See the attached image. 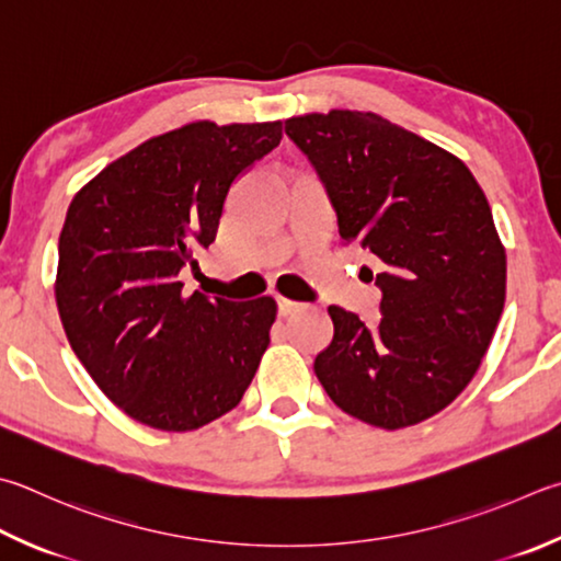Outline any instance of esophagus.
<instances>
[{"label":"esophagus","instance_id":"34e87169","mask_svg":"<svg viewBox=\"0 0 561 561\" xmlns=\"http://www.w3.org/2000/svg\"><path fill=\"white\" fill-rule=\"evenodd\" d=\"M301 307H304V304H299V301H291V299H284V297L277 299L279 316H291V313H297Z\"/></svg>","mask_w":561,"mask_h":561}]
</instances>
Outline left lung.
Segmentation results:
<instances>
[{"mask_svg": "<svg viewBox=\"0 0 561 561\" xmlns=\"http://www.w3.org/2000/svg\"><path fill=\"white\" fill-rule=\"evenodd\" d=\"M284 131L329 193L341 240L382 264L380 323L329 307L316 378L365 424L430 420L471 382L503 313L505 248L483 188L461 159L375 112H311Z\"/></svg>", "mask_w": 561, "mask_h": 561, "instance_id": "8db88e82", "label": "left lung"}]
</instances>
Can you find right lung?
<instances>
[{
    "label": "right lung",
    "instance_id": "obj_1",
    "mask_svg": "<svg viewBox=\"0 0 561 561\" xmlns=\"http://www.w3.org/2000/svg\"><path fill=\"white\" fill-rule=\"evenodd\" d=\"M279 139L282 122H191L112 161L70 201L58 313L90 378L131 420L198 430L238 407L257 373L274 299L183 297L179 274L216 240L232 183Z\"/></svg>",
    "mask_w": 561,
    "mask_h": 561
}]
</instances>
